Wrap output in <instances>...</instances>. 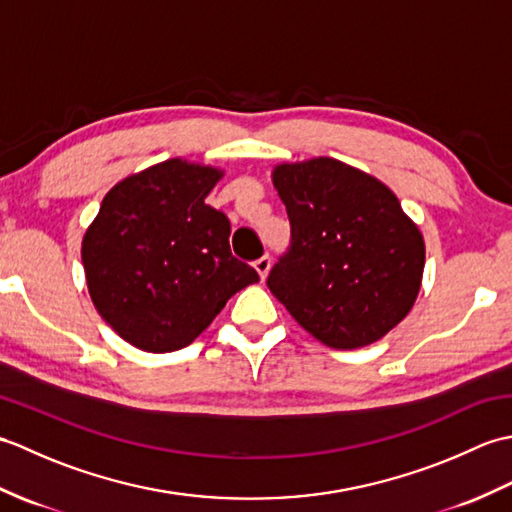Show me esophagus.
Here are the masks:
<instances>
[{"mask_svg": "<svg viewBox=\"0 0 512 512\" xmlns=\"http://www.w3.org/2000/svg\"><path fill=\"white\" fill-rule=\"evenodd\" d=\"M255 270H257L259 277H262V281H264L268 277V273H270V257L268 255L259 257L257 262H255Z\"/></svg>", "mask_w": 512, "mask_h": 512, "instance_id": "1", "label": "esophagus"}]
</instances>
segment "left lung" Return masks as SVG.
Returning a JSON list of instances; mask_svg holds the SVG:
<instances>
[{"mask_svg":"<svg viewBox=\"0 0 512 512\" xmlns=\"http://www.w3.org/2000/svg\"><path fill=\"white\" fill-rule=\"evenodd\" d=\"M273 184L292 246L268 288L303 330L334 350L372 345L418 299L424 239L387 184L336 158L281 162Z\"/></svg>","mask_w":512,"mask_h":512,"instance_id":"left-lung-1","label":"left lung"}]
</instances>
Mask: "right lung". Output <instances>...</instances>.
<instances>
[{
	"label": "right lung",
	"instance_id": "1",
	"mask_svg": "<svg viewBox=\"0 0 512 512\" xmlns=\"http://www.w3.org/2000/svg\"><path fill=\"white\" fill-rule=\"evenodd\" d=\"M222 178L202 162H158L114 184L83 235L94 308L138 350H182L259 281L231 255L228 217L204 202Z\"/></svg>",
	"mask_w": 512,
	"mask_h": 512
}]
</instances>
